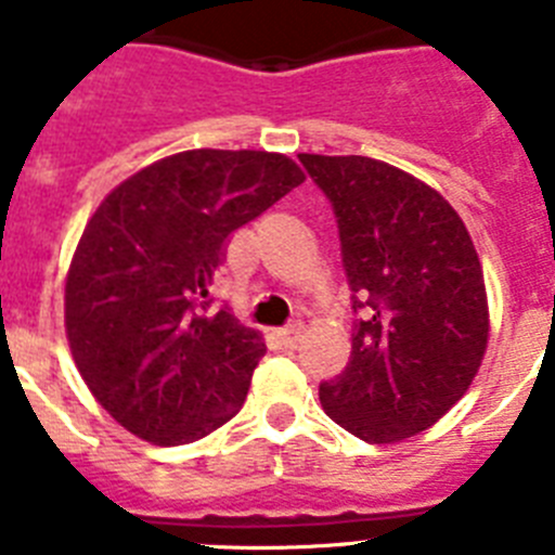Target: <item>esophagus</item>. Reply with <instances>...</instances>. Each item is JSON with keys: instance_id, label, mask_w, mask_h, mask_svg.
<instances>
[{"instance_id": "34e87169", "label": "esophagus", "mask_w": 555, "mask_h": 555, "mask_svg": "<svg viewBox=\"0 0 555 555\" xmlns=\"http://www.w3.org/2000/svg\"><path fill=\"white\" fill-rule=\"evenodd\" d=\"M302 331H306V325H302L300 320L292 322V325H286L281 331V341H283V345H288V347L297 345V341H300V336H302Z\"/></svg>"}]
</instances>
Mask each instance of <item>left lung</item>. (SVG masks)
Instances as JSON below:
<instances>
[{
  "instance_id": "1",
  "label": "left lung",
  "mask_w": 555,
  "mask_h": 555,
  "mask_svg": "<svg viewBox=\"0 0 555 555\" xmlns=\"http://www.w3.org/2000/svg\"><path fill=\"white\" fill-rule=\"evenodd\" d=\"M300 164L333 203L352 308L366 311L320 403L364 442H403L478 375L489 341L478 253L453 205L409 171L364 155L302 152Z\"/></svg>"
}]
</instances>
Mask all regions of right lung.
<instances>
[{
    "mask_svg": "<svg viewBox=\"0 0 555 555\" xmlns=\"http://www.w3.org/2000/svg\"><path fill=\"white\" fill-rule=\"evenodd\" d=\"M306 180L281 152L185 150L119 183L66 274V338L107 414L152 444L197 442L238 414L263 336L205 313L230 233Z\"/></svg>",
    "mask_w": 555,
    "mask_h": 555,
    "instance_id": "right-lung-1",
    "label": "right lung"
}]
</instances>
